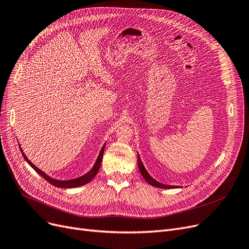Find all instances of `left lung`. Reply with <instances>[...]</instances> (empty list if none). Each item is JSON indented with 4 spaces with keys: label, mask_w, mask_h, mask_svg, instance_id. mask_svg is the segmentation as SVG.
I'll return each instance as SVG.
<instances>
[{
    "label": "left lung",
    "mask_w": 249,
    "mask_h": 249,
    "mask_svg": "<svg viewBox=\"0 0 249 249\" xmlns=\"http://www.w3.org/2000/svg\"><path fill=\"white\" fill-rule=\"evenodd\" d=\"M137 159H138V161H137V163H138L139 171H140V173H142V177L145 179V181L148 183V184L153 185V186H155V187H158V188H166V189H169V188H177V187H178V186H172V185H165V184H161V183L158 182V181H157V180H155L154 178H151V177H150V175H149L148 173H147V171L145 170V168H144V166H143V164H142V160H140L139 156H137Z\"/></svg>",
    "instance_id": "1"
}]
</instances>
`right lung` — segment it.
<instances>
[{"label":"right lung","instance_id":"1","mask_svg":"<svg viewBox=\"0 0 249 249\" xmlns=\"http://www.w3.org/2000/svg\"><path fill=\"white\" fill-rule=\"evenodd\" d=\"M19 147H20V145H19ZM104 149H105V145L103 146V148H102V150H101V153H100L98 159H96V161H95L94 166L92 167V169H91L89 173H86L85 175H83V176H81V177H79V178L71 179V180H56V179H53V178H51L50 176H48L45 172L40 171L37 167H36L34 164H32L31 161L27 159V157L24 155L22 148L20 147V150H21V153H22V156H23L24 160L30 165V167L34 168L42 178L46 179L49 183H51L52 185L56 186V187H60V188H73V187H78V186L84 185V184H86V183L90 182V181L94 178V176H95L96 174H98L99 169H100L101 164H102L103 155H104Z\"/></svg>","mask_w":249,"mask_h":249}]
</instances>
